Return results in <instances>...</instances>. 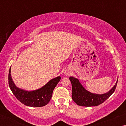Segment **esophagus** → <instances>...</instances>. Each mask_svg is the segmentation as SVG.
Instances as JSON below:
<instances>
[{
	"label": "esophagus",
	"mask_w": 126,
	"mask_h": 126,
	"mask_svg": "<svg viewBox=\"0 0 126 126\" xmlns=\"http://www.w3.org/2000/svg\"><path fill=\"white\" fill-rule=\"evenodd\" d=\"M64 74H65V75H66V76H69V74H70V73H69V72H64Z\"/></svg>",
	"instance_id": "34e87169"
}]
</instances>
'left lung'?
I'll return each mask as SVG.
<instances>
[{
	"label": "left lung",
	"instance_id": "obj_1",
	"mask_svg": "<svg viewBox=\"0 0 126 126\" xmlns=\"http://www.w3.org/2000/svg\"><path fill=\"white\" fill-rule=\"evenodd\" d=\"M69 80H71L72 87V97L73 101L78 106L85 107L96 106L106 101L116 89L118 79L114 87L108 92L104 94H95L92 93L87 91L78 79L70 77Z\"/></svg>",
	"mask_w": 126,
	"mask_h": 126
}]
</instances>
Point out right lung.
Segmentation results:
<instances>
[{
  "mask_svg": "<svg viewBox=\"0 0 126 126\" xmlns=\"http://www.w3.org/2000/svg\"><path fill=\"white\" fill-rule=\"evenodd\" d=\"M11 67L8 75V82L10 90L17 99L24 105L29 107H43L47 104L50 101L53 92L61 80V77L51 79L43 87L37 90L28 91L18 88L12 78Z\"/></svg>",
  "mask_w": 126,
  "mask_h": 126,
  "instance_id": "obj_1",
  "label": "right lung"
}]
</instances>
